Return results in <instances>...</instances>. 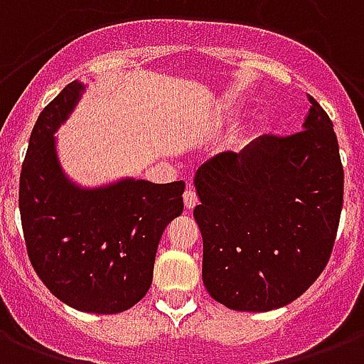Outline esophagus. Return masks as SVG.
<instances>
[{
	"label": "esophagus",
	"mask_w": 364,
	"mask_h": 364,
	"mask_svg": "<svg viewBox=\"0 0 364 364\" xmlns=\"http://www.w3.org/2000/svg\"><path fill=\"white\" fill-rule=\"evenodd\" d=\"M199 203V199H197V193L193 190H186L184 193V206L188 208V210H191L193 206Z\"/></svg>",
	"instance_id": "34e87169"
}]
</instances>
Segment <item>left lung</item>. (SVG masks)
I'll return each mask as SVG.
<instances>
[{"label": "left lung", "instance_id": "left-lung-1", "mask_svg": "<svg viewBox=\"0 0 364 364\" xmlns=\"http://www.w3.org/2000/svg\"><path fill=\"white\" fill-rule=\"evenodd\" d=\"M304 129L264 135L244 152L199 167L203 282L240 312L286 306L323 272L344 200V167L333 122L308 95Z\"/></svg>", "mask_w": 364, "mask_h": 364}]
</instances>
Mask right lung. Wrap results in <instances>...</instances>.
Segmentation results:
<instances>
[{
  "mask_svg": "<svg viewBox=\"0 0 364 364\" xmlns=\"http://www.w3.org/2000/svg\"><path fill=\"white\" fill-rule=\"evenodd\" d=\"M80 90V82L67 84L35 122L20 173L22 231L35 272L54 297L82 312L118 314L152 286L159 238L184 210V182L75 188L58 164L54 132Z\"/></svg>",
  "mask_w": 364,
  "mask_h": 364,
  "instance_id": "add662e5",
  "label": "right lung"
}]
</instances>
